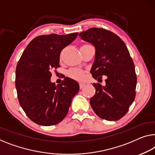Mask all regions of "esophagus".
Masks as SVG:
<instances>
[{"instance_id":"1","label":"esophagus","mask_w":155,"mask_h":155,"mask_svg":"<svg viewBox=\"0 0 155 155\" xmlns=\"http://www.w3.org/2000/svg\"><path fill=\"white\" fill-rule=\"evenodd\" d=\"M79 86H80V88L81 89V88H83V87L85 86V84H84V83H80Z\"/></svg>"}]
</instances>
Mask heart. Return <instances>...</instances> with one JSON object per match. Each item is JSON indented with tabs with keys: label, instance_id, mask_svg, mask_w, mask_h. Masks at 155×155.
Listing matches in <instances>:
<instances>
[{
	"label": "heart",
	"instance_id": "1",
	"mask_svg": "<svg viewBox=\"0 0 155 155\" xmlns=\"http://www.w3.org/2000/svg\"><path fill=\"white\" fill-rule=\"evenodd\" d=\"M68 74L71 78L77 80L82 79L84 77V74L83 72V71L78 70V69H71L69 71Z\"/></svg>",
	"mask_w": 155,
	"mask_h": 155
}]
</instances>
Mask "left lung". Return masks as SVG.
Segmentation results:
<instances>
[{
    "instance_id": "obj_1",
    "label": "left lung",
    "mask_w": 155,
    "mask_h": 155,
    "mask_svg": "<svg viewBox=\"0 0 155 155\" xmlns=\"http://www.w3.org/2000/svg\"><path fill=\"white\" fill-rule=\"evenodd\" d=\"M79 36L95 48L92 77L99 81L101 76L107 77L105 85L93 84L91 107L101 118L117 120L127 113L136 95L137 75L127 47L117 35L103 28H92Z\"/></svg>"
}]
</instances>
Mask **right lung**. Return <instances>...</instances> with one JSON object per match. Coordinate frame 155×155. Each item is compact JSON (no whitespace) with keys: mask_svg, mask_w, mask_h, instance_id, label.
Masks as SVG:
<instances>
[{"mask_svg":"<svg viewBox=\"0 0 155 155\" xmlns=\"http://www.w3.org/2000/svg\"><path fill=\"white\" fill-rule=\"evenodd\" d=\"M77 35L74 33L37 37L18 62L15 81L18 100L27 116L36 124L51 126L61 122L79 91L78 82L68 77L58 85L51 81V70L60 67L61 51Z\"/></svg>","mask_w":155,"mask_h":155,"instance_id":"right-lung-1","label":"right lung"}]
</instances>
